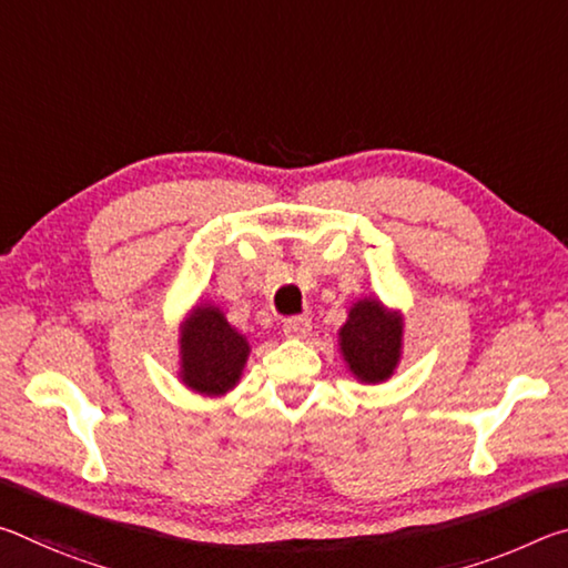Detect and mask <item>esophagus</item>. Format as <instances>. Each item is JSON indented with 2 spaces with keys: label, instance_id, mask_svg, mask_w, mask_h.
I'll return each instance as SVG.
<instances>
[{
  "label": "esophagus",
  "instance_id": "obj_1",
  "mask_svg": "<svg viewBox=\"0 0 568 568\" xmlns=\"http://www.w3.org/2000/svg\"><path fill=\"white\" fill-rule=\"evenodd\" d=\"M283 333L287 335V338L305 341L307 335L313 333V323L307 321V318H293V321H287V323L283 325Z\"/></svg>",
  "mask_w": 568,
  "mask_h": 568
}]
</instances>
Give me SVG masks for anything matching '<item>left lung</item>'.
I'll list each match as a JSON object with an SVG mask.
<instances>
[{"instance_id":"left-lung-1","label":"left lung","mask_w":568,"mask_h":568,"mask_svg":"<svg viewBox=\"0 0 568 568\" xmlns=\"http://www.w3.org/2000/svg\"><path fill=\"white\" fill-rule=\"evenodd\" d=\"M406 318L378 295H363L351 303L348 318L338 331V351L345 368L363 386H378L393 378L403 358Z\"/></svg>"}]
</instances>
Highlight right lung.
<instances>
[{
    "label": "right lung",
    "mask_w": 568,
    "mask_h": 568,
    "mask_svg": "<svg viewBox=\"0 0 568 568\" xmlns=\"http://www.w3.org/2000/svg\"><path fill=\"white\" fill-rule=\"evenodd\" d=\"M250 358V341L230 325L220 305L200 301L180 321L178 378L187 390L220 398L233 390Z\"/></svg>",
    "instance_id": "1"
}]
</instances>
